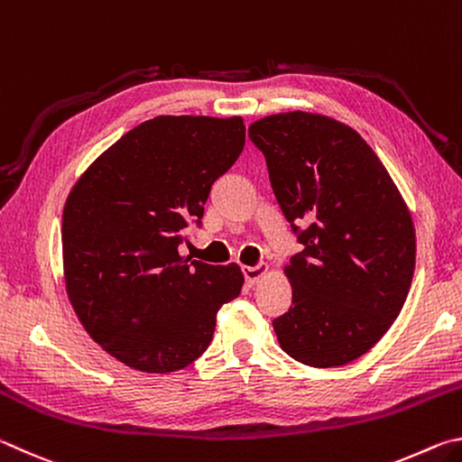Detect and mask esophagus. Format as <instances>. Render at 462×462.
Listing matches in <instances>:
<instances>
[{"label":"esophagus","mask_w":462,"mask_h":462,"mask_svg":"<svg viewBox=\"0 0 462 462\" xmlns=\"http://www.w3.org/2000/svg\"><path fill=\"white\" fill-rule=\"evenodd\" d=\"M267 271H269L267 264H254V267H245L242 273H245V279L248 285H256L264 275H267Z\"/></svg>","instance_id":"1"}]
</instances>
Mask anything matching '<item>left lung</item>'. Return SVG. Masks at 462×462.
Wrapping results in <instances>:
<instances>
[{
	"instance_id": "obj_1",
	"label": "left lung",
	"mask_w": 462,
	"mask_h": 462,
	"mask_svg": "<svg viewBox=\"0 0 462 462\" xmlns=\"http://www.w3.org/2000/svg\"><path fill=\"white\" fill-rule=\"evenodd\" d=\"M273 193L303 245L285 273L289 311L273 319L303 365H348L385 334L408 297L416 230L400 189L358 132L328 116L287 112L250 124Z\"/></svg>"
}]
</instances>
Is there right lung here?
Listing matches in <instances>:
<instances>
[{
	"label": "right lung",
	"mask_w": 462,
	"mask_h": 462,
	"mask_svg": "<svg viewBox=\"0 0 462 462\" xmlns=\"http://www.w3.org/2000/svg\"><path fill=\"white\" fill-rule=\"evenodd\" d=\"M245 124L159 116L126 132L85 171L62 209V267L77 318L101 348L144 373L206 353L216 314L238 297V264L183 259L209 189L245 148Z\"/></svg>",
	"instance_id": "1"
}]
</instances>
